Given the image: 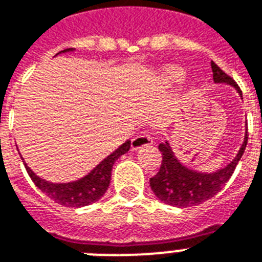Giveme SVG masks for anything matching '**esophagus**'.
Wrapping results in <instances>:
<instances>
[{
    "label": "esophagus",
    "instance_id": "obj_1",
    "mask_svg": "<svg viewBox=\"0 0 262 262\" xmlns=\"http://www.w3.org/2000/svg\"><path fill=\"white\" fill-rule=\"evenodd\" d=\"M154 143L152 136L149 133H140L132 140V149L136 151V149H140L141 147H147V145H151Z\"/></svg>",
    "mask_w": 262,
    "mask_h": 262
}]
</instances>
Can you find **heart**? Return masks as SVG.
I'll list each match as a JSON object with an SVG mask.
<instances>
[{
  "instance_id": "b5f03b06",
  "label": "heart",
  "mask_w": 262,
  "mask_h": 262,
  "mask_svg": "<svg viewBox=\"0 0 262 262\" xmlns=\"http://www.w3.org/2000/svg\"><path fill=\"white\" fill-rule=\"evenodd\" d=\"M170 75L173 78H181L183 77V71L181 70H170Z\"/></svg>"
}]
</instances>
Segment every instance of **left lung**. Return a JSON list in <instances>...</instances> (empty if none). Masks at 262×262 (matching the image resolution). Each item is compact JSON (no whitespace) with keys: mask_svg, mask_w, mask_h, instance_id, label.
Returning <instances> with one entry per match:
<instances>
[{"mask_svg":"<svg viewBox=\"0 0 262 262\" xmlns=\"http://www.w3.org/2000/svg\"><path fill=\"white\" fill-rule=\"evenodd\" d=\"M211 70H213L214 82L229 83L242 96V91L239 89L237 83L228 74L220 69L214 61H211ZM247 139L249 137L246 130L245 141L235 159L224 169H220L214 173H198L195 170L187 169L174 157L169 143L167 141L161 143L159 151L162 152V165L157 174L149 179L151 189L161 202L170 206L191 207L206 202L207 199L214 196L228 183L237 162L241 161L246 149Z\"/></svg>","mask_w":262,"mask_h":262,"instance_id":"obj_1","label":"left lung"}]
</instances>
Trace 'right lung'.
I'll return each mask as SVG.
<instances>
[{"label": "right lung", "instance_id": "add662e5", "mask_svg": "<svg viewBox=\"0 0 262 262\" xmlns=\"http://www.w3.org/2000/svg\"><path fill=\"white\" fill-rule=\"evenodd\" d=\"M70 51H73V49H64L63 52ZM129 148H130V140L125 141L119 148L115 149L111 155L105 158L104 161H101L91 173H88L85 177L73 181V183H63V184L49 183L47 180L38 177L27 166L26 162L25 166L29 176L34 181V184L37 185L47 196L51 198L52 201L66 207H82L95 203L104 195L110 185L114 163L121 155L126 154Z\"/></svg>", "mask_w": 262, "mask_h": 262}]
</instances>
